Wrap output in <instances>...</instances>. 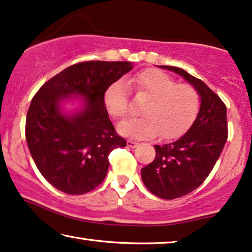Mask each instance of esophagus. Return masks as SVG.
<instances>
[{
	"instance_id": "esophagus-1",
	"label": "esophagus",
	"mask_w": 252,
	"mask_h": 252,
	"mask_svg": "<svg viewBox=\"0 0 252 252\" xmlns=\"http://www.w3.org/2000/svg\"><path fill=\"white\" fill-rule=\"evenodd\" d=\"M126 145H128V147H131V149H135V147L138 146V143L133 142V140H128V142H126Z\"/></svg>"
}]
</instances>
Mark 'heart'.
<instances>
[{"mask_svg":"<svg viewBox=\"0 0 252 252\" xmlns=\"http://www.w3.org/2000/svg\"><path fill=\"white\" fill-rule=\"evenodd\" d=\"M136 94L147 100L143 117L126 121L120 132L136 139H162L182 136L192 126L200 109V95L189 84H179L172 76L156 69H146L130 79ZM103 105L110 116L123 120L128 116L129 94L126 84L119 80L107 87Z\"/></svg>","mask_w":252,"mask_h":252,"instance_id":"b5f03b06","label":"heart"}]
</instances>
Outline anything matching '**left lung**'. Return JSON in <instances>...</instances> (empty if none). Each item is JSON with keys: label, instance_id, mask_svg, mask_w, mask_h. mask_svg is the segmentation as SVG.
<instances>
[{"label": "left lung", "instance_id": "1", "mask_svg": "<svg viewBox=\"0 0 252 252\" xmlns=\"http://www.w3.org/2000/svg\"><path fill=\"white\" fill-rule=\"evenodd\" d=\"M172 70L192 84L200 95V109L191 128L176 142L154 145L156 159L142 168L145 187L157 197L175 199L197 189L212 172L228 138L227 109L220 96L186 70Z\"/></svg>", "mask_w": 252, "mask_h": 252}]
</instances>
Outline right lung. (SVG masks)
I'll return each mask as SVG.
<instances>
[{"label":"right lung","instance_id":"add662e5","mask_svg":"<svg viewBox=\"0 0 252 252\" xmlns=\"http://www.w3.org/2000/svg\"><path fill=\"white\" fill-rule=\"evenodd\" d=\"M133 68L130 62L86 61L70 65L40 87L28 110L25 137L41 175L68 194L95 189L106 177L108 156L126 140L117 135L103 105L107 87ZM87 99L83 112L63 117L59 101Z\"/></svg>","mask_w":252,"mask_h":252}]
</instances>
